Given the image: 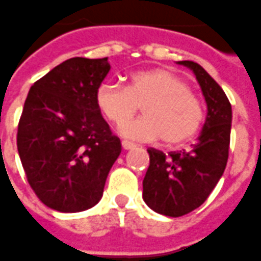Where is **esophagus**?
<instances>
[{
  "label": "esophagus",
  "instance_id": "esophagus-1",
  "mask_svg": "<svg viewBox=\"0 0 261 261\" xmlns=\"http://www.w3.org/2000/svg\"><path fill=\"white\" fill-rule=\"evenodd\" d=\"M136 146L133 143H130V142H128V140H122V149L123 150H130V149H135Z\"/></svg>",
  "mask_w": 261,
  "mask_h": 261
}]
</instances>
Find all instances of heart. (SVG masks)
Here are the masks:
<instances>
[{
	"label": "heart",
	"instance_id": "obj_1",
	"mask_svg": "<svg viewBox=\"0 0 261 261\" xmlns=\"http://www.w3.org/2000/svg\"><path fill=\"white\" fill-rule=\"evenodd\" d=\"M96 102L108 121L123 125L142 105L144 117L121 128L125 138L149 142L163 138L167 144H179L195 136L203 122L199 98L179 76L167 69H150L129 76L126 87L102 83Z\"/></svg>",
	"mask_w": 261,
	"mask_h": 261
}]
</instances>
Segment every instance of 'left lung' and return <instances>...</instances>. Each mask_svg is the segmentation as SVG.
Returning a JSON list of instances; mask_svg holds the SVG:
<instances>
[{
    "mask_svg": "<svg viewBox=\"0 0 261 261\" xmlns=\"http://www.w3.org/2000/svg\"><path fill=\"white\" fill-rule=\"evenodd\" d=\"M178 64L193 70L207 104L206 122L191 149L164 154L147 149L150 165L143 179V200L159 214L180 217L201 206L227 167L232 108L221 86L193 61Z\"/></svg>",
    "mask_w": 261,
    "mask_h": 261,
    "instance_id": "obj_1",
    "label": "left lung"
}]
</instances>
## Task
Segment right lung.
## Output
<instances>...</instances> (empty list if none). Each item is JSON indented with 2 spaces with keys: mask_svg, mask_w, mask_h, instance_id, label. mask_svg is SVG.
<instances>
[{
  "mask_svg": "<svg viewBox=\"0 0 261 261\" xmlns=\"http://www.w3.org/2000/svg\"><path fill=\"white\" fill-rule=\"evenodd\" d=\"M108 58L75 57L30 87L18 126V151L34 193L45 206L77 213L96 206L121 154L96 102Z\"/></svg>",
  "mask_w": 261,
  "mask_h": 261,
  "instance_id": "1",
  "label": "right lung"
}]
</instances>
